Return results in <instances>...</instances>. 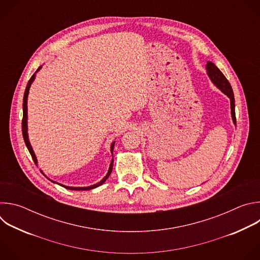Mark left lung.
<instances>
[{
  "instance_id": "obj_1",
  "label": "left lung",
  "mask_w": 260,
  "mask_h": 260,
  "mask_svg": "<svg viewBox=\"0 0 260 260\" xmlns=\"http://www.w3.org/2000/svg\"><path fill=\"white\" fill-rule=\"evenodd\" d=\"M206 70L208 72V76L212 80V82L222 91L225 93L230 100H231V109H232V117L235 124H237L236 119V111H235V96L234 91L232 88V85L230 84L229 80L225 78V76L212 61H208L206 66Z\"/></svg>"
}]
</instances>
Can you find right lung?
Returning a JSON list of instances; mask_svg holds the SVG:
<instances>
[{
    "label": "right lung",
    "mask_w": 260,
    "mask_h": 260,
    "mask_svg": "<svg viewBox=\"0 0 260 260\" xmlns=\"http://www.w3.org/2000/svg\"><path fill=\"white\" fill-rule=\"evenodd\" d=\"M40 69H41V67H40V68H38V70H37V72H38ZM35 76H36V75L34 74V75L30 77V79L28 80V82H27V84H26V87H25L24 94H23V106H22L23 116H22L21 128H22V136H23L24 143H25V145H26V147H27V149H28V151H29V153H30V155H31V157H32L34 162L37 165V164H38V160H37V157H36V155H35V153H34V150H32V148H31L30 144H29L28 136H27V106H26V104H27L28 90H29V87H30L31 82H32V81H34V79H35ZM114 144H115V142H113V143H112V145H111V151H113ZM112 170H113V159H112V161H111V164H110L109 171H108L107 175L105 176V178H103L99 183L91 185V186H87V187H70V186H64V185H61V184H59V185H60V186H62V187L67 188V189H71V190H90V189H93V188H95V187H99L100 185H102V184H103V183L108 179V177L110 176V174L112 173ZM41 173L43 174V172H41ZM50 181H52V180H50ZM52 182H53V183H56V182H54V181H52ZM56 184H58V183H56Z\"/></svg>",
    "instance_id": "obj_1"
}]
</instances>
